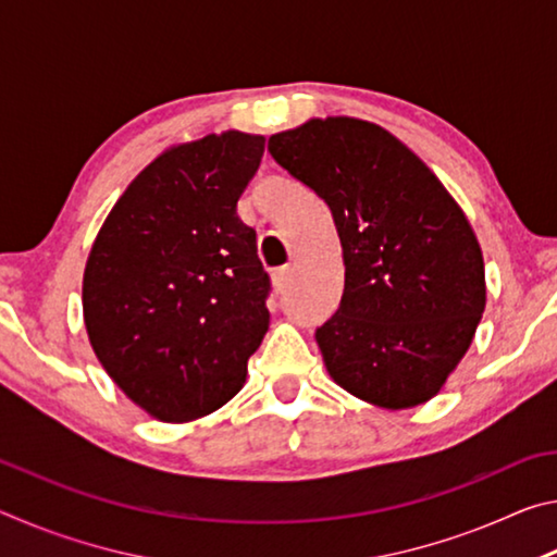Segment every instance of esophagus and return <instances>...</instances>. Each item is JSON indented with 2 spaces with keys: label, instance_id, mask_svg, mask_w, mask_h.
Wrapping results in <instances>:
<instances>
[{
  "label": "esophagus",
  "instance_id": "34e87169",
  "mask_svg": "<svg viewBox=\"0 0 557 557\" xmlns=\"http://www.w3.org/2000/svg\"><path fill=\"white\" fill-rule=\"evenodd\" d=\"M289 275H292V270H289V268H280V270L272 272V285H275V289H277V292H282V289L287 287Z\"/></svg>",
  "mask_w": 557,
  "mask_h": 557
}]
</instances>
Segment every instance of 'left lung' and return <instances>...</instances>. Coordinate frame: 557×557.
<instances>
[{
  "instance_id": "8db88e82",
  "label": "left lung",
  "mask_w": 557,
  "mask_h": 557,
  "mask_svg": "<svg viewBox=\"0 0 557 557\" xmlns=\"http://www.w3.org/2000/svg\"><path fill=\"white\" fill-rule=\"evenodd\" d=\"M272 159L322 199L344 250V295L317 326L326 371L356 398L430 400L484 314V260L455 199L400 139L351 117L272 135Z\"/></svg>"
}]
</instances>
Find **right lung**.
Returning a JSON list of instances; mask_svg holds the SVG:
<instances>
[{
    "instance_id": "1",
    "label": "right lung",
    "mask_w": 557,
    "mask_h": 557,
    "mask_svg": "<svg viewBox=\"0 0 557 557\" xmlns=\"http://www.w3.org/2000/svg\"><path fill=\"white\" fill-rule=\"evenodd\" d=\"M265 139L209 135L157 157L92 243L83 317L92 351L164 422L219 410L268 332L270 275L235 206Z\"/></svg>"
}]
</instances>
